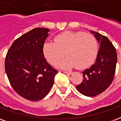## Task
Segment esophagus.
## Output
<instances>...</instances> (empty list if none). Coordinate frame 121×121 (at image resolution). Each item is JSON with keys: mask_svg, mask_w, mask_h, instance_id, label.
Listing matches in <instances>:
<instances>
[{"mask_svg": "<svg viewBox=\"0 0 121 121\" xmlns=\"http://www.w3.org/2000/svg\"><path fill=\"white\" fill-rule=\"evenodd\" d=\"M63 73L65 74H70V75L73 73V72H71V71H70V72H67V71H63Z\"/></svg>", "mask_w": 121, "mask_h": 121, "instance_id": "esophagus-1", "label": "esophagus"}]
</instances>
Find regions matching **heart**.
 I'll list each match as a JSON object with an SVG mask.
<instances>
[{
    "label": "heart",
    "mask_w": 121,
    "mask_h": 121,
    "mask_svg": "<svg viewBox=\"0 0 121 121\" xmlns=\"http://www.w3.org/2000/svg\"><path fill=\"white\" fill-rule=\"evenodd\" d=\"M54 41L45 43L43 54L48 61L55 65L64 58L65 53L68 58L60 64L62 68H87L93 63L98 53L96 38L85 32H64L56 36Z\"/></svg>",
    "instance_id": "1"
}]
</instances>
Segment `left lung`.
Wrapping results in <instances>:
<instances>
[{
  "mask_svg": "<svg viewBox=\"0 0 121 121\" xmlns=\"http://www.w3.org/2000/svg\"><path fill=\"white\" fill-rule=\"evenodd\" d=\"M91 32L98 41L100 48L95 63L82 72L83 81L76 86L80 93L87 96H96L111 85L117 61L116 49L108 38L97 32Z\"/></svg>",
  "mask_w": 121,
  "mask_h": 121,
  "instance_id": "8db88e82",
  "label": "left lung"
}]
</instances>
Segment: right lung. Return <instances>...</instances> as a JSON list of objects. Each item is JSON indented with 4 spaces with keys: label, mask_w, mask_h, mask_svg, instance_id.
<instances>
[{
    "label": "right lung",
    "mask_w": 121,
    "mask_h": 121,
    "mask_svg": "<svg viewBox=\"0 0 121 121\" xmlns=\"http://www.w3.org/2000/svg\"><path fill=\"white\" fill-rule=\"evenodd\" d=\"M49 31L35 28L21 35L13 43L5 59V71L13 89L31 101L39 100L49 93L58 73L43 54Z\"/></svg>",
    "instance_id": "1"
}]
</instances>
